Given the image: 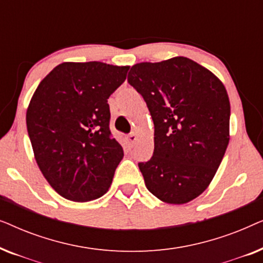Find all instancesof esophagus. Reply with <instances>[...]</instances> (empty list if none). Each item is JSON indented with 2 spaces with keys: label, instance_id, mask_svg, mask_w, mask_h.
Here are the masks:
<instances>
[{
  "label": "esophagus",
  "instance_id": "1",
  "mask_svg": "<svg viewBox=\"0 0 263 263\" xmlns=\"http://www.w3.org/2000/svg\"><path fill=\"white\" fill-rule=\"evenodd\" d=\"M127 139H128V141H129V143H130V145H134V143L136 142V140H138V135H136L135 133H132V134H129L127 136Z\"/></svg>",
  "mask_w": 263,
  "mask_h": 263
}]
</instances>
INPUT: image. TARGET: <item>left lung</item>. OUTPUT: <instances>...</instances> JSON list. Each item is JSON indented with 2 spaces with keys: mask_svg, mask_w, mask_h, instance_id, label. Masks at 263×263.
<instances>
[{
  "mask_svg": "<svg viewBox=\"0 0 263 263\" xmlns=\"http://www.w3.org/2000/svg\"><path fill=\"white\" fill-rule=\"evenodd\" d=\"M128 82L154 123V152L139 163L147 189L166 203L202 194L229 145L230 100L222 82L186 57L132 67Z\"/></svg>",
  "mask_w": 263,
  "mask_h": 263,
  "instance_id": "obj_1",
  "label": "left lung"
}]
</instances>
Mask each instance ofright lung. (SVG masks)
I'll return each instance as SVG.
<instances>
[{
    "label": "right lung",
    "mask_w": 263,
    "mask_h": 263,
    "mask_svg": "<svg viewBox=\"0 0 263 263\" xmlns=\"http://www.w3.org/2000/svg\"><path fill=\"white\" fill-rule=\"evenodd\" d=\"M129 67L64 62L41 81L26 114L34 158L49 184L75 202L109 190L123 148L110 132L107 99Z\"/></svg>",
    "instance_id": "add662e5"
}]
</instances>
